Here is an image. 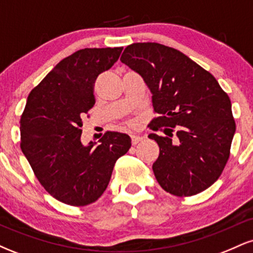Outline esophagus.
Wrapping results in <instances>:
<instances>
[{
	"instance_id": "esophagus-1",
	"label": "esophagus",
	"mask_w": 253,
	"mask_h": 253,
	"mask_svg": "<svg viewBox=\"0 0 253 253\" xmlns=\"http://www.w3.org/2000/svg\"><path fill=\"white\" fill-rule=\"evenodd\" d=\"M130 139H132V144H133V145H136V144L139 143V141L143 140V136L133 134V135H130Z\"/></svg>"
}]
</instances>
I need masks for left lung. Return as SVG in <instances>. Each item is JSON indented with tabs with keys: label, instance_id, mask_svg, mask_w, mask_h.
Masks as SVG:
<instances>
[{
	"label": "left lung",
	"instance_id": "8db88e82",
	"mask_svg": "<svg viewBox=\"0 0 253 253\" xmlns=\"http://www.w3.org/2000/svg\"><path fill=\"white\" fill-rule=\"evenodd\" d=\"M120 60L143 77L152 94L159 117L150 128L165 133L149 134L159 146L152 165L159 185L181 197L210 188L227 163L236 133L228 95L213 75L162 43H132Z\"/></svg>",
	"mask_w": 253,
	"mask_h": 253
}]
</instances>
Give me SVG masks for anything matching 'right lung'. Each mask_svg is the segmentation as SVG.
I'll list each match as a JSON object with an SVG mask.
<instances>
[{
  "label": "right lung",
  "mask_w": 253,
  "mask_h": 253,
  "mask_svg": "<svg viewBox=\"0 0 253 253\" xmlns=\"http://www.w3.org/2000/svg\"><path fill=\"white\" fill-rule=\"evenodd\" d=\"M123 47L83 48L64 58L30 92L20 120L22 152L50 195L70 206L95 202L108 187L115 162L130 147L125 133L107 132L83 145V118L94 107L95 81Z\"/></svg>",
  "instance_id": "add662e5"
}]
</instances>
